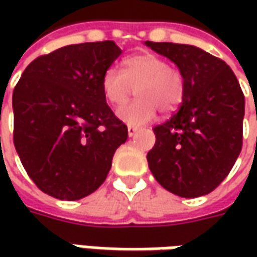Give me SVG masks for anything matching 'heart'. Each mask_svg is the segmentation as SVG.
<instances>
[{
	"label": "heart",
	"instance_id": "obj_1",
	"mask_svg": "<svg viewBox=\"0 0 257 257\" xmlns=\"http://www.w3.org/2000/svg\"><path fill=\"white\" fill-rule=\"evenodd\" d=\"M140 63L147 65L152 71L159 75L163 81H166L169 85L180 87V75L176 71V68L170 64L164 63L163 60L157 58L153 54H146L140 58Z\"/></svg>",
	"mask_w": 257,
	"mask_h": 257
}]
</instances>
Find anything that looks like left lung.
<instances>
[{
  "label": "left lung",
  "mask_w": 257,
  "mask_h": 257,
  "mask_svg": "<svg viewBox=\"0 0 257 257\" xmlns=\"http://www.w3.org/2000/svg\"><path fill=\"white\" fill-rule=\"evenodd\" d=\"M120 54L114 41L67 45L35 58L15 85V150L41 192L74 202L105 180L127 140L104 93L105 73Z\"/></svg>",
  "instance_id": "8db88e82"
}]
</instances>
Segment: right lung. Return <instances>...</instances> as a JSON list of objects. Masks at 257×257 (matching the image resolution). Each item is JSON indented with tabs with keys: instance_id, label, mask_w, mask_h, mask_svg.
Masks as SVG:
<instances>
[{
	"instance_id": "1",
	"label": "right lung",
	"mask_w": 257,
	"mask_h": 257,
	"mask_svg": "<svg viewBox=\"0 0 257 257\" xmlns=\"http://www.w3.org/2000/svg\"><path fill=\"white\" fill-rule=\"evenodd\" d=\"M156 53L177 65L183 97L177 113L154 128L149 167L166 190L200 197L226 179L239 157L244 97L232 73L230 80L220 83V75L230 72L227 65L197 47L164 44Z\"/></svg>"
}]
</instances>
